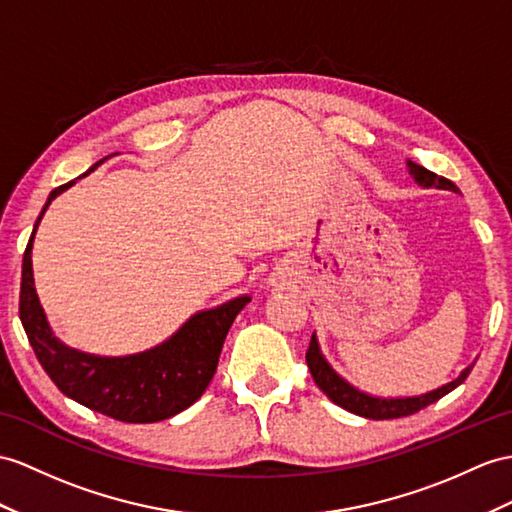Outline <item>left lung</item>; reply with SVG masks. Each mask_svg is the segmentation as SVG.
<instances>
[{
    "mask_svg": "<svg viewBox=\"0 0 512 512\" xmlns=\"http://www.w3.org/2000/svg\"><path fill=\"white\" fill-rule=\"evenodd\" d=\"M408 171H410V176L415 178V182L419 186H423V189H432V186H434V189H445V191L460 193L458 186L452 180H447L443 176H436L434 171H428L426 167L417 165V162L408 160ZM306 365L310 369V376H313L315 384L330 397V400L336 406L350 410V413H354V415L367 417V419H378V421L380 419L408 417V415L419 413L421 408L439 402L443 395L454 391L458 384H463L465 378L469 376V371L473 369V365H469L454 382L445 384V386H441V389H436L432 393L419 395V397H404V400H402V397H400V400H384V397H371L367 393H360L358 389H354L352 384H347L339 376V373H336L328 365V360L323 358V354L319 352V343L315 339V334L310 336V345H308V352H306Z\"/></svg>",
    "mask_w": 512,
    "mask_h": 512,
    "instance_id": "left-lung-1",
    "label": "left lung"
}]
</instances>
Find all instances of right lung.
Listing matches in <instances>:
<instances>
[{
  "label": "right lung",
  "mask_w": 512,
  "mask_h": 512,
  "mask_svg": "<svg viewBox=\"0 0 512 512\" xmlns=\"http://www.w3.org/2000/svg\"><path fill=\"white\" fill-rule=\"evenodd\" d=\"M104 160L95 162L93 171ZM86 171V173H89ZM84 173V176H86ZM76 182L58 186L47 197L23 254L19 317L41 367L58 389L78 404L126 423H154L195 404L213 380L226 334L249 297L230 299L213 310L193 315L169 341L126 358H99L69 350L47 326L34 291L32 241L52 199Z\"/></svg>",
  "instance_id": "1"
}]
</instances>
